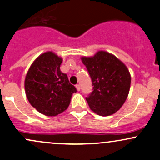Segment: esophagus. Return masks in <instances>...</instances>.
<instances>
[{
  "mask_svg": "<svg viewBox=\"0 0 160 160\" xmlns=\"http://www.w3.org/2000/svg\"><path fill=\"white\" fill-rule=\"evenodd\" d=\"M76 88H77V90H78V91H80V84H77V85H76Z\"/></svg>",
  "mask_w": 160,
  "mask_h": 160,
  "instance_id": "1",
  "label": "esophagus"
}]
</instances>
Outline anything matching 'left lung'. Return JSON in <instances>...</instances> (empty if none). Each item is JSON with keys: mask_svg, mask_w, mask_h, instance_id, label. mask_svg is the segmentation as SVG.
Listing matches in <instances>:
<instances>
[{"mask_svg": "<svg viewBox=\"0 0 160 160\" xmlns=\"http://www.w3.org/2000/svg\"><path fill=\"white\" fill-rule=\"evenodd\" d=\"M93 84L86 97L90 108L102 117L118 111L126 101L130 88L128 69L114 55L99 51L92 58H82Z\"/></svg>", "mask_w": 160, "mask_h": 160, "instance_id": "left-lung-1", "label": "left lung"}]
</instances>
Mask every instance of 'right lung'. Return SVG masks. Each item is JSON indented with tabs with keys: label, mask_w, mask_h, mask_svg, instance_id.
I'll return each mask as SVG.
<instances>
[{
	"label": "right lung",
	"mask_w": 160,
	"mask_h": 160,
	"mask_svg": "<svg viewBox=\"0 0 160 160\" xmlns=\"http://www.w3.org/2000/svg\"><path fill=\"white\" fill-rule=\"evenodd\" d=\"M62 60L53 52H46L32 63L25 78L28 101L38 112L48 117L67 110L72 94L77 92L67 75L60 71Z\"/></svg>",
	"instance_id": "obj_1"
}]
</instances>
